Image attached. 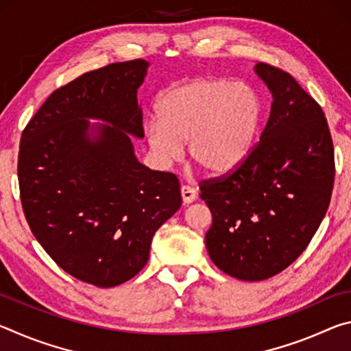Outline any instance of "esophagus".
<instances>
[{
	"mask_svg": "<svg viewBox=\"0 0 351 351\" xmlns=\"http://www.w3.org/2000/svg\"><path fill=\"white\" fill-rule=\"evenodd\" d=\"M181 197H182L184 204H190V203H193L195 198H197V192H195L193 187L182 186L181 187Z\"/></svg>",
	"mask_w": 351,
	"mask_h": 351,
	"instance_id": "esophagus-1",
	"label": "esophagus"
}]
</instances>
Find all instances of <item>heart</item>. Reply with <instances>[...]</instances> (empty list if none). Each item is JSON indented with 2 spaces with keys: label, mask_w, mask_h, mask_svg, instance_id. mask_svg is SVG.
Listing matches in <instances>:
<instances>
[{
  "label": "heart",
  "mask_w": 351,
  "mask_h": 351,
  "mask_svg": "<svg viewBox=\"0 0 351 351\" xmlns=\"http://www.w3.org/2000/svg\"><path fill=\"white\" fill-rule=\"evenodd\" d=\"M159 121L145 125L148 144L159 161L189 158L210 175H223L251 153L261 122V100L245 83L198 77L165 91L156 105Z\"/></svg>",
  "instance_id": "1"
}]
</instances>
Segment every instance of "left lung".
<instances>
[{
  "label": "left lung",
  "instance_id": "1",
  "mask_svg": "<svg viewBox=\"0 0 351 351\" xmlns=\"http://www.w3.org/2000/svg\"><path fill=\"white\" fill-rule=\"evenodd\" d=\"M254 69L272 94L260 142L232 173L199 186L212 212L209 257L246 282L278 274L305 251L335 182V150L319 104L285 71L266 63Z\"/></svg>",
  "mask_w": 351,
  "mask_h": 351
}]
</instances>
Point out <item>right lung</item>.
Instances as JSON below:
<instances>
[{
	"label": "right lung",
	"mask_w": 351,
	"mask_h": 351,
	"mask_svg": "<svg viewBox=\"0 0 351 351\" xmlns=\"http://www.w3.org/2000/svg\"><path fill=\"white\" fill-rule=\"evenodd\" d=\"M148 66L138 58L77 77L46 99L21 134L29 228L63 271L99 288L144 268L154 232L182 203L178 178L134 154L132 136L144 138L138 90Z\"/></svg>",
	"instance_id": "1"
}]
</instances>
